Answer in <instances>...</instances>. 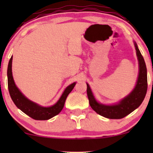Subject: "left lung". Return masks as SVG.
Here are the masks:
<instances>
[{"label": "left lung", "mask_w": 153, "mask_h": 153, "mask_svg": "<svg viewBox=\"0 0 153 153\" xmlns=\"http://www.w3.org/2000/svg\"><path fill=\"white\" fill-rule=\"evenodd\" d=\"M135 50L139 62V75L136 85L133 91L117 104L104 105L95 99L88 84L87 83V95L91 108L99 115L108 119H119L125 117L138 108L143 103L147 90V68L143 55L134 42Z\"/></svg>", "instance_id": "left-lung-1"}]
</instances>
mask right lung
<instances>
[{"label": "right lung", "instance_id": "obj_1", "mask_svg": "<svg viewBox=\"0 0 153 153\" xmlns=\"http://www.w3.org/2000/svg\"><path fill=\"white\" fill-rule=\"evenodd\" d=\"M12 59H13V57L11 56L8 62V71H7L8 87L10 97L16 106L26 115L35 120H47L58 114L62 110L67 97L75 87L76 82L71 84L65 89L64 92L59 98L58 101L53 106L50 107L41 106L37 103L28 99L16 87L13 80V75H12Z\"/></svg>", "mask_w": 153, "mask_h": 153}]
</instances>
